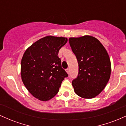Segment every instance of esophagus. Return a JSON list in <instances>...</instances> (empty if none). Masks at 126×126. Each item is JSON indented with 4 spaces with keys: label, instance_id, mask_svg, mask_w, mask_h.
Returning <instances> with one entry per match:
<instances>
[{
    "label": "esophagus",
    "instance_id": "34e87169",
    "mask_svg": "<svg viewBox=\"0 0 126 126\" xmlns=\"http://www.w3.org/2000/svg\"><path fill=\"white\" fill-rule=\"evenodd\" d=\"M66 72H67V73H68V74H69V72H70V69H69V68H68V69H66Z\"/></svg>",
    "mask_w": 126,
    "mask_h": 126
}]
</instances>
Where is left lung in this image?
<instances>
[{
  "mask_svg": "<svg viewBox=\"0 0 126 126\" xmlns=\"http://www.w3.org/2000/svg\"><path fill=\"white\" fill-rule=\"evenodd\" d=\"M69 44L76 56L79 72L72 81L75 93L83 98H93L103 91L110 78V57L100 41L85 35L70 38Z\"/></svg>",
  "mask_w": 126,
  "mask_h": 126,
  "instance_id": "1",
  "label": "left lung"
}]
</instances>
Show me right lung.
Segmentation results:
<instances>
[{
  "instance_id": "1",
  "label": "right lung",
  "mask_w": 126,
  "mask_h": 126,
  "mask_svg": "<svg viewBox=\"0 0 126 126\" xmlns=\"http://www.w3.org/2000/svg\"><path fill=\"white\" fill-rule=\"evenodd\" d=\"M67 42L65 37L47 36L33 43L22 58L21 78L32 96L46 101L58 93L67 73L62 67L59 50Z\"/></svg>"
}]
</instances>
